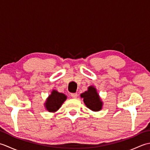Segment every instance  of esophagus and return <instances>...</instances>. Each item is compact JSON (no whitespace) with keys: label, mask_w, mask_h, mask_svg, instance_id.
Instances as JSON below:
<instances>
[{"label":"esophagus","mask_w":150,"mask_h":150,"mask_svg":"<svg viewBox=\"0 0 150 150\" xmlns=\"http://www.w3.org/2000/svg\"><path fill=\"white\" fill-rule=\"evenodd\" d=\"M77 96H78V94L77 93H71V97L72 98H75L77 97Z\"/></svg>","instance_id":"esophagus-1"}]
</instances>
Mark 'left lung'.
<instances>
[{"instance_id": "1", "label": "left lung", "mask_w": 150, "mask_h": 150, "mask_svg": "<svg viewBox=\"0 0 150 150\" xmlns=\"http://www.w3.org/2000/svg\"><path fill=\"white\" fill-rule=\"evenodd\" d=\"M81 97L83 98L84 104L89 109L94 111H98L101 110L103 103L100 100L96 89L93 86L89 87L88 90L82 93Z\"/></svg>"}]
</instances>
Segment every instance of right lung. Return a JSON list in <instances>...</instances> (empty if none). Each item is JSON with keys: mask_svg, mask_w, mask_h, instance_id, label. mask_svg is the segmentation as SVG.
<instances>
[{"mask_svg": "<svg viewBox=\"0 0 150 150\" xmlns=\"http://www.w3.org/2000/svg\"><path fill=\"white\" fill-rule=\"evenodd\" d=\"M66 100V96L63 93H59L58 91L53 90L46 103L47 110L50 112H53L59 110L62 103Z\"/></svg>", "mask_w": 150, "mask_h": 150, "instance_id": "1", "label": "right lung"}]
</instances>
